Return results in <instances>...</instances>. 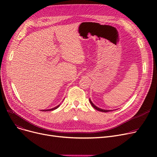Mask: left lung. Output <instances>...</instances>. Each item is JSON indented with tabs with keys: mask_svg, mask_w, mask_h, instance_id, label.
I'll return each mask as SVG.
<instances>
[{
	"mask_svg": "<svg viewBox=\"0 0 157 157\" xmlns=\"http://www.w3.org/2000/svg\"><path fill=\"white\" fill-rule=\"evenodd\" d=\"M90 101V104H91V105L93 106V108H95V109H97V111H102V112H104V113H105V112H109V111H111V110H105V109H100V108H98V107H97L96 105H95L93 103H92V102L90 101V99L89 100Z\"/></svg>",
	"mask_w": 157,
	"mask_h": 157,
	"instance_id": "left-lung-1",
	"label": "left lung"
}]
</instances>
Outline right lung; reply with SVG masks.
<instances>
[{"label":"right lung","mask_w":157,"mask_h":157,"mask_svg":"<svg viewBox=\"0 0 157 157\" xmlns=\"http://www.w3.org/2000/svg\"><path fill=\"white\" fill-rule=\"evenodd\" d=\"M60 106V104L59 105H58L57 106H56L55 108H52V109H46V110H42V111H53V110H55V109H57L58 108H59V107Z\"/></svg>","instance_id":"add662e5"}]
</instances>
